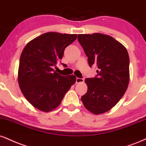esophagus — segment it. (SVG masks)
<instances>
[{"label": "esophagus", "instance_id": "34e87169", "mask_svg": "<svg viewBox=\"0 0 146 146\" xmlns=\"http://www.w3.org/2000/svg\"><path fill=\"white\" fill-rule=\"evenodd\" d=\"M84 82V80L82 78H76V83L78 84V83H82V82Z\"/></svg>", "mask_w": 146, "mask_h": 146}]
</instances>
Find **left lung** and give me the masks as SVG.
<instances>
[{"mask_svg": "<svg viewBox=\"0 0 146 146\" xmlns=\"http://www.w3.org/2000/svg\"><path fill=\"white\" fill-rule=\"evenodd\" d=\"M79 43L89 66H96V77L86 78L87 92L81 100L91 113L99 115L113 108L129 83V56L126 47L112 36L101 33L79 35Z\"/></svg>", "mask_w": 146, "mask_h": 146, "instance_id": "obj_1", "label": "left lung"}]
</instances>
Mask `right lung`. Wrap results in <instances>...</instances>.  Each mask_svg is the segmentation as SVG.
<instances>
[{
    "label": "right lung",
    "mask_w": 146,
    "mask_h": 146,
    "mask_svg": "<svg viewBox=\"0 0 146 146\" xmlns=\"http://www.w3.org/2000/svg\"><path fill=\"white\" fill-rule=\"evenodd\" d=\"M77 36L46 33L30 41L23 50L17 80L24 97L35 108L44 112L56 109L76 82L75 75L62 76L53 66Z\"/></svg>",
    "instance_id": "add662e5"
}]
</instances>
